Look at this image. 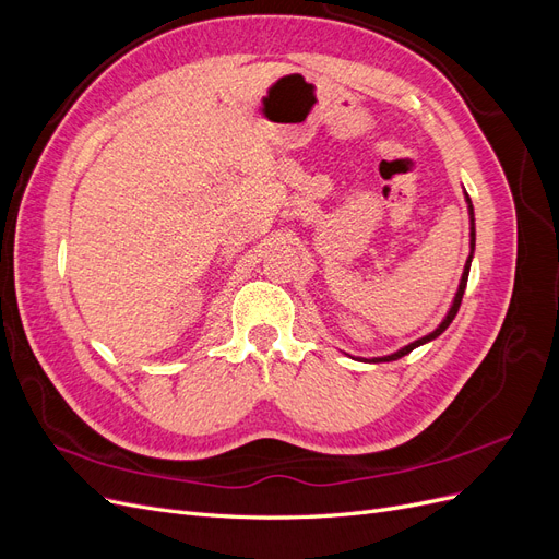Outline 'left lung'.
<instances>
[{
  "label": "left lung",
  "instance_id": "8db88e82",
  "mask_svg": "<svg viewBox=\"0 0 559 559\" xmlns=\"http://www.w3.org/2000/svg\"><path fill=\"white\" fill-rule=\"evenodd\" d=\"M464 200H466L468 222H471V233H468V238H471V251H468V259H466V263H464V273H462V280H460V286H456V294H454V298H452V302H450V308H448V312H445L443 321H441V324H438V326H436L431 333H427V335L417 337V341L408 343V345L401 347V349H396V352H392V354H384V357H370V359H364V357H359V361H368V364L396 361V359L405 357V354H411L415 347H419V345H427V343L436 341V337L441 335V333H443V331H445V329L452 324L454 314L460 312V306H462V298H464V292H466V282H468V270H471V261H473V251H476V216H473V202H471V198H468V193H466V191H464Z\"/></svg>",
  "mask_w": 559,
  "mask_h": 559
}]
</instances>
